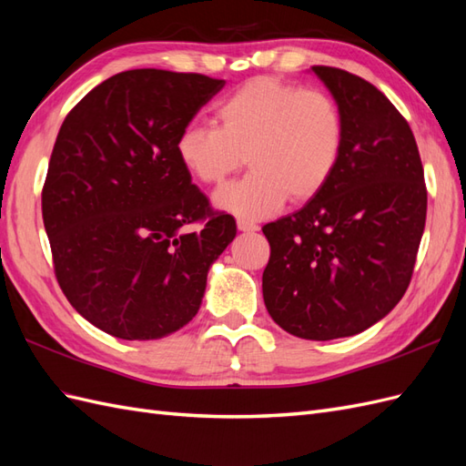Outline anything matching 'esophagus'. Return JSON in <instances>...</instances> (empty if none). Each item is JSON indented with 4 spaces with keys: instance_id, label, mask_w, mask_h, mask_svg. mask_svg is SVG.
Masks as SVG:
<instances>
[{
    "instance_id": "1",
    "label": "esophagus",
    "mask_w": 466,
    "mask_h": 466,
    "mask_svg": "<svg viewBox=\"0 0 466 466\" xmlns=\"http://www.w3.org/2000/svg\"><path fill=\"white\" fill-rule=\"evenodd\" d=\"M237 228L238 231H258V225L248 219H237Z\"/></svg>"
}]
</instances>
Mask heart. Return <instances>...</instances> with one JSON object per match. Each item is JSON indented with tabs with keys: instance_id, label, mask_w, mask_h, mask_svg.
<instances>
[{
	"instance_id": "b5f03b06",
	"label": "heart",
	"mask_w": 466,
	"mask_h": 466,
	"mask_svg": "<svg viewBox=\"0 0 466 466\" xmlns=\"http://www.w3.org/2000/svg\"><path fill=\"white\" fill-rule=\"evenodd\" d=\"M216 126L190 122L177 137L185 171L202 185H219L250 165L252 171L216 192L218 208L247 219L301 204L329 185L342 157L346 126L334 98L272 77H257L216 108Z\"/></svg>"
}]
</instances>
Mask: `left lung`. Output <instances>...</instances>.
<instances>
[{"instance_id": "8db88e82", "label": "left lung", "mask_w": 466, "mask_h": 466, "mask_svg": "<svg viewBox=\"0 0 466 466\" xmlns=\"http://www.w3.org/2000/svg\"><path fill=\"white\" fill-rule=\"evenodd\" d=\"M342 110L346 137L329 185L301 209L266 223L268 313L305 340L370 329L410 284L428 190L406 118L370 81L313 66Z\"/></svg>"}]
</instances>
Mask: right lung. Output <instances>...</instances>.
<instances>
[{"label":"right lung","mask_w":466,"mask_h":466,"mask_svg":"<svg viewBox=\"0 0 466 466\" xmlns=\"http://www.w3.org/2000/svg\"><path fill=\"white\" fill-rule=\"evenodd\" d=\"M225 79L165 69L108 77L67 112L42 219L76 311L122 340H157L198 313L209 264L237 233L180 165L177 137ZM201 225L188 234L187 224Z\"/></svg>","instance_id":"1"}]
</instances>
